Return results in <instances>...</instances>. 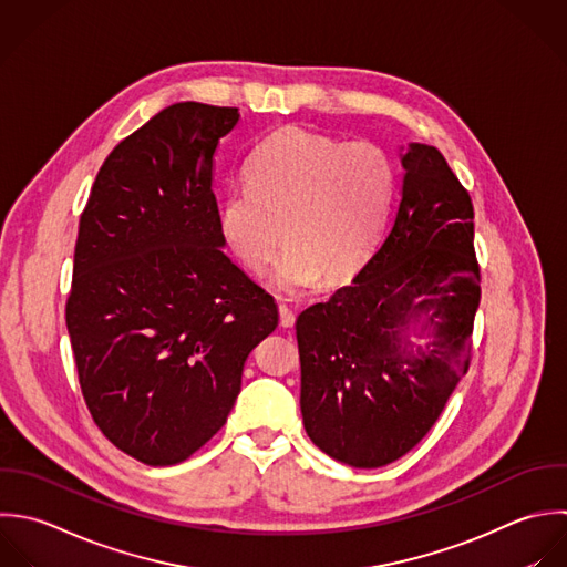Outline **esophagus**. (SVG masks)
<instances>
[{
	"label": "esophagus",
	"instance_id": "esophagus-1",
	"mask_svg": "<svg viewBox=\"0 0 567 567\" xmlns=\"http://www.w3.org/2000/svg\"><path fill=\"white\" fill-rule=\"evenodd\" d=\"M278 313H280V324L282 327H293L296 324V313H293V309L289 305L280 302L278 305Z\"/></svg>",
	"mask_w": 567,
	"mask_h": 567
}]
</instances>
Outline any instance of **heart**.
<instances>
[{"label": "heart", "instance_id": "1", "mask_svg": "<svg viewBox=\"0 0 567 567\" xmlns=\"http://www.w3.org/2000/svg\"><path fill=\"white\" fill-rule=\"evenodd\" d=\"M247 185L218 207L227 247L251 271L285 243L274 285L293 293L349 280L378 247L395 192V165L375 143H344L302 127L274 132L249 158Z\"/></svg>", "mask_w": 567, "mask_h": 567}]
</instances>
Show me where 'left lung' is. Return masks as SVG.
<instances>
[{
  "mask_svg": "<svg viewBox=\"0 0 567 567\" xmlns=\"http://www.w3.org/2000/svg\"><path fill=\"white\" fill-rule=\"evenodd\" d=\"M391 227L349 287L300 313L305 431L329 457L380 468L422 442L468 373L482 298L475 209L433 145L411 143ZM424 315L434 340L409 350Z\"/></svg>",
  "mask_w": 567,
  "mask_h": 567,
  "instance_id": "left-lung-1",
  "label": "left lung"
}]
</instances>
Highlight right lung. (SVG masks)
<instances>
[{
    "instance_id": "1",
    "label": "right lung",
    "mask_w": 567,
    "mask_h": 567,
    "mask_svg": "<svg viewBox=\"0 0 567 567\" xmlns=\"http://www.w3.org/2000/svg\"><path fill=\"white\" fill-rule=\"evenodd\" d=\"M240 114L174 103L103 161L79 220L65 327L99 431L174 466L227 422L278 307L225 251L214 152Z\"/></svg>"
}]
</instances>
